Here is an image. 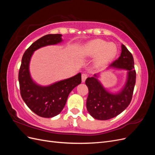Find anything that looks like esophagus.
Here are the masks:
<instances>
[{"instance_id":"obj_1","label":"esophagus","mask_w":155,"mask_h":155,"mask_svg":"<svg viewBox=\"0 0 155 155\" xmlns=\"http://www.w3.org/2000/svg\"><path fill=\"white\" fill-rule=\"evenodd\" d=\"M87 78V75L86 74H82V75H81L82 82H85Z\"/></svg>"}]
</instances>
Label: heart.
I'll list each match as a JSON object with an SVG mask.
<instances>
[{
  "mask_svg": "<svg viewBox=\"0 0 155 155\" xmlns=\"http://www.w3.org/2000/svg\"><path fill=\"white\" fill-rule=\"evenodd\" d=\"M118 48L114 43H107L102 39H94L84 45L81 54L84 58H94L96 67H104L113 59Z\"/></svg>",
  "mask_w": 155,
  "mask_h": 155,
  "instance_id": "b5f03b06",
  "label": "heart"
}]
</instances>
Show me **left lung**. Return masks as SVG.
<instances>
[{
	"mask_svg": "<svg viewBox=\"0 0 155 155\" xmlns=\"http://www.w3.org/2000/svg\"><path fill=\"white\" fill-rule=\"evenodd\" d=\"M109 68L127 70L125 85L119 92L112 94L108 92L96 78V74L88 78L85 81L88 88L87 109L89 114L96 120H107L114 118L129 106L132 100L136 71L133 55L125 45H121L120 56L110 64Z\"/></svg>",
	"mask_w": 155,
	"mask_h": 155,
	"instance_id": "8db88e82",
	"label": "left lung"
}]
</instances>
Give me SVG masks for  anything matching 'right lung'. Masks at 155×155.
I'll list each match as a JSON object with an SVG mask.
<instances>
[{"instance_id":"right-lung-1","label":"right lung","mask_w":155,"mask_h":155,"mask_svg":"<svg viewBox=\"0 0 155 155\" xmlns=\"http://www.w3.org/2000/svg\"><path fill=\"white\" fill-rule=\"evenodd\" d=\"M61 34H48L31 44L22 56L18 72L23 101L34 113L43 118H51L59 114L66 104L70 92L81 83V73L46 87L37 85L31 78L29 64L34 51L45 46L61 43Z\"/></svg>"}]
</instances>
